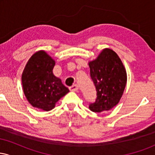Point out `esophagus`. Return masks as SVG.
I'll return each instance as SVG.
<instances>
[{"mask_svg": "<svg viewBox=\"0 0 155 155\" xmlns=\"http://www.w3.org/2000/svg\"><path fill=\"white\" fill-rule=\"evenodd\" d=\"M69 89H70L71 91L76 92V91H77L78 90H79V87H78L77 84H74V85H72L71 87H70Z\"/></svg>", "mask_w": 155, "mask_h": 155, "instance_id": "1", "label": "esophagus"}]
</instances>
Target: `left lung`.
Returning <instances> with one entry per match:
<instances>
[{
  "instance_id": "1",
  "label": "left lung",
  "mask_w": 155,
  "mask_h": 155,
  "mask_svg": "<svg viewBox=\"0 0 155 155\" xmlns=\"http://www.w3.org/2000/svg\"><path fill=\"white\" fill-rule=\"evenodd\" d=\"M90 76L97 90V98L89 106L92 111H107L120 102L126 84L127 72L114 51L105 48L96 59L89 62Z\"/></svg>"
}]
</instances>
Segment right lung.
I'll use <instances>...</instances> for the list:
<instances>
[{
  "label": "right lung",
  "mask_w": 155,
  "mask_h": 155,
  "mask_svg": "<svg viewBox=\"0 0 155 155\" xmlns=\"http://www.w3.org/2000/svg\"><path fill=\"white\" fill-rule=\"evenodd\" d=\"M55 61L44 50L35 52L22 74L23 92L33 107L49 111L69 90L53 74Z\"/></svg>",
  "instance_id": "add662e5"
}]
</instances>
